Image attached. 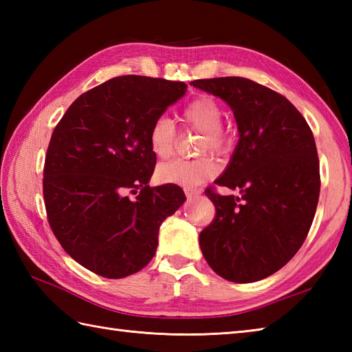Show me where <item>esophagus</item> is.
<instances>
[{"label": "esophagus", "instance_id": "obj_1", "mask_svg": "<svg viewBox=\"0 0 352 352\" xmlns=\"http://www.w3.org/2000/svg\"><path fill=\"white\" fill-rule=\"evenodd\" d=\"M184 193H186V197H188V198H195L197 195H199V193H201V190H197V189H189V188H186V189H184Z\"/></svg>", "mask_w": 352, "mask_h": 352}]
</instances>
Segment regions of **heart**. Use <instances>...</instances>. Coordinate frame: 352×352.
Listing matches in <instances>:
<instances>
[{"label":"heart","instance_id":"heart-1","mask_svg":"<svg viewBox=\"0 0 352 352\" xmlns=\"http://www.w3.org/2000/svg\"><path fill=\"white\" fill-rule=\"evenodd\" d=\"M180 119L184 126L204 134L199 145L201 153H206L208 149L221 155L231 148L230 134L221 129L223 121L222 106L210 96H199L189 102L183 109ZM148 145L159 160L169 159L175 148L174 125L164 118L157 119L149 129ZM216 172H218V164L212 157H199L195 160H174L162 164L157 175L163 183H174L193 189L213 178Z\"/></svg>","mask_w":352,"mask_h":352}]
</instances>
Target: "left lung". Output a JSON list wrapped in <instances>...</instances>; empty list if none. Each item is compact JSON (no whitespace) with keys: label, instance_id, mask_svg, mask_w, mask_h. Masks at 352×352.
I'll return each mask as SVG.
<instances>
[{"label":"left lung","instance_id":"1","mask_svg":"<svg viewBox=\"0 0 352 352\" xmlns=\"http://www.w3.org/2000/svg\"><path fill=\"white\" fill-rule=\"evenodd\" d=\"M226 101L239 140L214 183L239 190L206 195L216 218L201 231L208 266L233 283H254L275 274L301 248L318 207L320 177L309 124L287 98L242 77L190 83Z\"/></svg>","mask_w":352,"mask_h":352}]
</instances>
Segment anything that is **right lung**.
Returning a JSON list of instances; mask_svg holds the SVG:
<instances>
[{
  "label": "right lung",
  "mask_w": 352,
  "mask_h": 352,
  "mask_svg": "<svg viewBox=\"0 0 352 352\" xmlns=\"http://www.w3.org/2000/svg\"><path fill=\"white\" fill-rule=\"evenodd\" d=\"M186 91L182 81L115 77L80 95L52 131L43 168L48 222L89 271L115 280L139 272L154 257L162 222L186 201L177 184L148 186L149 129Z\"/></svg>",
  "instance_id": "1"
}]
</instances>
